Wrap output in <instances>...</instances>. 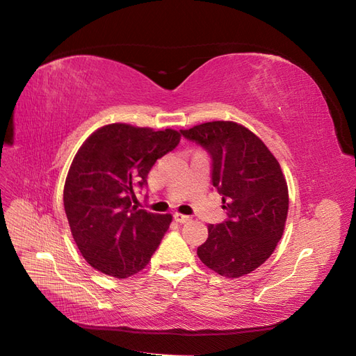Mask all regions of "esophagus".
Listing matches in <instances>:
<instances>
[{"label": "esophagus", "instance_id": "1", "mask_svg": "<svg viewBox=\"0 0 356 356\" xmlns=\"http://www.w3.org/2000/svg\"><path fill=\"white\" fill-rule=\"evenodd\" d=\"M173 217H175V220H176L177 223H186V222H189V220H191V217H189V216H186V214H181V213H175V214H173Z\"/></svg>", "mask_w": 356, "mask_h": 356}]
</instances>
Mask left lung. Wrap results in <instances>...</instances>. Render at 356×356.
I'll use <instances>...</instances> for the list:
<instances>
[{"label":"left lung","instance_id":"1","mask_svg":"<svg viewBox=\"0 0 356 356\" xmlns=\"http://www.w3.org/2000/svg\"><path fill=\"white\" fill-rule=\"evenodd\" d=\"M180 133L209 152L213 186L227 216L209 226L197 254L222 277H243L270 257L284 232L289 188L280 163L254 133L232 121L204 122Z\"/></svg>","mask_w":356,"mask_h":356}]
</instances>
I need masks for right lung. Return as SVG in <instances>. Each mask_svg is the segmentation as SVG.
Listing matches in <instances>:
<instances>
[{"mask_svg":"<svg viewBox=\"0 0 356 356\" xmlns=\"http://www.w3.org/2000/svg\"><path fill=\"white\" fill-rule=\"evenodd\" d=\"M179 142L176 130L117 122L96 130L79 147L65 181L63 205L90 266L127 278L147 265L171 214L134 207V189L147 185L149 170Z\"/></svg>","mask_w":356,"mask_h":356,"instance_id":"add662e5","label":"right lung"}]
</instances>
